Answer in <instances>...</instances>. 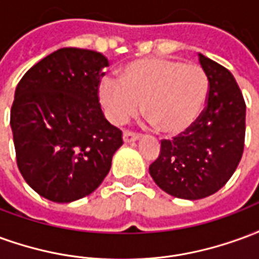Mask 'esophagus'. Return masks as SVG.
Segmentation results:
<instances>
[{"label": "esophagus", "mask_w": 259, "mask_h": 259, "mask_svg": "<svg viewBox=\"0 0 259 259\" xmlns=\"http://www.w3.org/2000/svg\"><path fill=\"white\" fill-rule=\"evenodd\" d=\"M137 140H139V135H136V133H133V132H129V130L123 132L124 143H135V141Z\"/></svg>", "instance_id": "1"}]
</instances>
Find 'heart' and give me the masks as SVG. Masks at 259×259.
Wrapping results in <instances>:
<instances>
[{"label":"heart","mask_w":259,"mask_h":259,"mask_svg":"<svg viewBox=\"0 0 259 259\" xmlns=\"http://www.w3.org/2000/svg\"><path fill=\"white\" fill-rule=\"evenodd\" d=\"M209 81L197 65L168 58L137 59L124 65L119 81L104 77L98 97L111 122L123 124L140 109L165 135L193 126L205 104Z\"/></svg>","instance_id":"obj_1"}]
</instances>
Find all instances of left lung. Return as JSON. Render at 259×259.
I'll return each instance as SVG.
<instances>
[{"mask_svg": "<svg viewBox=\"0 0 259 259\" xmlns=\"http://www.w3.org/2000/svg\"><path fill=\"white\" fill-rule=\"evenodd\" d=\"M209 89L205 109L191 127L161 141L150 175L165 193L200 200L228 183L239 165L245 136V102L233 74L198 54Z\"/></svg>", "mask_w": 259, "mask_h": 259, "instance_id": "obj_1", "label": "left lung"}]
</instances>
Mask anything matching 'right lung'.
<instances>
[{"label":"right lung","mask_w":259,"mask_h":259,"mask_svg":"<svg viewBox=\"0 0 259 259\" xmlns=\"http://www.w3.org/2000/svg\"><path fill=\"white\" fill-rule=\"evenodd\" d=\"M108 65L101 53L61 48L31 66L15 90L11 127L18 168L47 200L72 202L91 194L123 144L98 101Z\"/></svg>","instance_id":"1"}]
</instances>
